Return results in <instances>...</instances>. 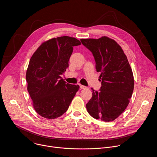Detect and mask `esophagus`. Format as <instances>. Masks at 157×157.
<instances>
[{
  "instance_id": "34e87169",
  "label": "esophagus",
  "mask_w": 157,
  "mask_h": 157,
  "mask_svg": "<svg viewBox=\"0 0 157 157\" xmlns=\"http://www.w3.org/2000/svg\"><path fill=\"white\" fill-rule=\"evenodd\" d=\"M79 86H80V88H81V89H87V87L84 86H83V85L80 84Z\"/></svg>"
}]
</instances>
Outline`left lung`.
Returning a JSON list of instances; mask_svg holds the SVG:
<instances>
[{"label":"left lung","instance_id":"obj_1","mask_svg":"<svg viewBox=\"0 0 157 157\" xmlns=\"http://www.w3.org/2000/svg\"><path fill=\"white\" fill-rule=\"evenodd\" d=\"M81 41L92 52L102 84L99 92L91 88L93 97L86 104L87 110L94 119L113 121L125 110L133 91V75L127 58L119 44L107 36Z\"/></svg>","mask_w":157,"mask_h":157}]
</instances>
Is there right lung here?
I'll return each instance as SVG.
<instances>
[{"label":"right lung","mask_w":157,"mask_h":157,"mask_svg":"<svg viewBox=\"0 0 157 157\" xmlns=\"http://www.w3.org/2000/svg\"><path fill=\"white\" fill-rule=\"evenodd\" d=\"M81 43L68 36L43 42L30 58L26 73L27 90L33 108L43 117L56 119L68 110L79 86L66 83V70L73 47Z\"/></svg>","instance_id":"obj_1"}]
</instances>
